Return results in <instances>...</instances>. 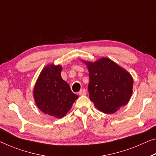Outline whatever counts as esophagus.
Masks as SVG:
<instances>
[{"label": "esophagus", "instance_id": "esophagus-1", "mask_svg": "<svg viewBox=\"0 0 156 156\" xmlns=\"http://www.w3.org/2000/svg\"><path fill=\"white\" fill-rule=\"evenodd\" d=\"M86 94V90L85 88H82L80 90V91L79 92V95H85Z\"/></svg>", "mask_w": 156, "mask_h": 156}]
</instances>
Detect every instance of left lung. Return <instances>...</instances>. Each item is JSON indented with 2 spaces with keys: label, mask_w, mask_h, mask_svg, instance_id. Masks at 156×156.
<instances>
[{
  "label": "left lung",
  "mask_w": 156,
  "mask_h": 156,
  "mask_svg": "<svg viewBox=\"0 0 156 156\" xmlns=\"http://www.w3.org/2000/svg\"><path fill=\"white\" fill-rule=\"evenodd\" d=\"M89 73L90 100L105 114H113L128 104L133 93V80L128 72L107 58L86 62Z\"/></svg>",
  "instance_id": "left-lung-1"
}]
</instances>
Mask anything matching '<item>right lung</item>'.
I'll return each mask as SVG.
<instances>
[{
  "label": "right lung",
  "mask_w": 156,
  "mask_h": 156,
  "mask_svg": "<svg viewBox=\"0 0 156 156\" xmlns=\"http://www.w3.org/2000/svg\"><path fill=\"white\" fill-rule=\"evenodd\" d=\"M61 70L60 66H47L40 73L33 90L38 108L44 114L58 119L68 113L78 98L62 79Z\"/></svg>",
  "instance_id": "right-lung-1"
}]
</instances>
